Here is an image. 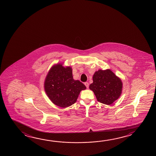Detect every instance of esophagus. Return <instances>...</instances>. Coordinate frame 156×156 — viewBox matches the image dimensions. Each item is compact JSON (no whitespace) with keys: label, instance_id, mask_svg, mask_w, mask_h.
Listing matches in <instances>:
<instances>
[{"label":"esophagus","instance_id":"1","mask_svg":"<svg viewBox=\"0 0 156 156\" xmlns=\"http://www.w3.org/2000/svg\"><path fill=\"white\" fill-rule=\"evenodd\" d=\"M85 85L86 86V88H88V87H89V84H88V82H85Z\"/></svg>","mask_w":156,"mask_h":156}]
</instances>
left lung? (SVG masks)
I'll return each instance as SVG.
<instances>
[{
	"label": "left lung",
	"instance_id": "obj_1",
	"mask_svg": "<svg viewBox=\"0 0 156 156\" xmlns=\"http://www.w3.org/2000/svg\"><path fill=\"white\" fill-rule=\"evenodd\" d=\"M93 81L90 89L94 92L97 101L105 105H111L122 94V81L109 69L96 71Z\"/></svg>",
	"mask_w": 156,
	"mask_h": 156
}]
</instances>
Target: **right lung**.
Masks as SVG:
<instances>
[{"instance_id": "right-lung-1", "label": "right lung", "mask_w": 156, "mask_h": 156, "mask_svg": "<svg viewBox=\"0 0 156 156\" xmlns=\"http://www.w3.org/2000/svg\"><path fill=\"white\" fill-rule=\"evenodd\" d=\"M86 88L79 80H74L72 69L62 64L54 65L49 71L44 82L45 92L54 104L66 108L74 104L80 92Z\"/></svg>"}]
</instances>
